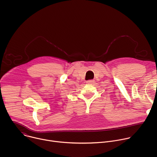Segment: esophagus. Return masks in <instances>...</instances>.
Instances as JSON below:
<instances>
[{
  "label": "esophagus",
  "instance_id": "obj_1",
  "mask_svg": "<svg viewBox=\"0 0 157 157\" xmlns=\"http://www.w3.org/2000/svg\"><path fill=\"white\" fill-rule=\"evenodd\" d=\"M93 82H94V80H89L86 81V83L87 84H93Z\"/></svg>",
  "mask_w": 157,
  "mask_h": 157
}]
</instances>
